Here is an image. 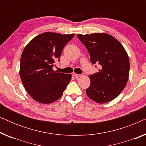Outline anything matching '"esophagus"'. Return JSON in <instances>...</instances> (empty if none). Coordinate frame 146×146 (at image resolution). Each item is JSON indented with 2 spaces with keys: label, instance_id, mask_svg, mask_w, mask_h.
Here are the masks:
<instances>
[{
  "label": "esophagus",
  "instance_id": "obj_1",
  "mask_svg": "<svg viewBox=\"0 0 146 146\" xmlns=\"http://www.w3.org/2000/svg\"><path fill=\"white\" fill-rule=\"evenodd\" d=\"M84 73L82 74H76V73L74 74V76L76 78H78L79 77H80V76H84Z\"/></svg>",
  "mask_w": 146,
  "mask_h": 146
}]
</instances>
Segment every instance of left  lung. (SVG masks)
Listing matches in <instances>:
<instances>
[{
	"instance_id": "8db88e82",
	"label": "left lung",
	"mask_w": 146,
	"mask_h": 146,
	"mask_svg": "<svg viewBox=\"0 0 146 146\" xmlns=\"http://www.w3.org/2000/svg\"><path fill=\"white\" fill-rule=\"evenodd\" d=\"M90 56L93 64L100 65L98 72L89 75L86 94L97 103L108 102L124 89L128 80L129 61L122 44L106 33L77 35Z\"/></svg>"
}]
</instances>
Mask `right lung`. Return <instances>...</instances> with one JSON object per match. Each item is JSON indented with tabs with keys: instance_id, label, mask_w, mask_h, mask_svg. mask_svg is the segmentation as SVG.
Returning <instances> with one entry per match:
<instances>
[{
	"instance_id": "right-lung-1",
	"label": "right lung",
	"mask_w": 146,
	"mask_h": 146,
	"mask_svg": "<svg viewBox=\"0 0 146 146\" xmlns=\"http://www.w3.org/2000/svg\"><path fill=\"white\" fill-rule=\"evenodd\" d=\"M74 34L47 32L34 38L24 49L20 76L26 90L35 101L50 104L58 100L71 80L70 74L53 70L62 50Z\"/></svg>"
}]
</instances>
